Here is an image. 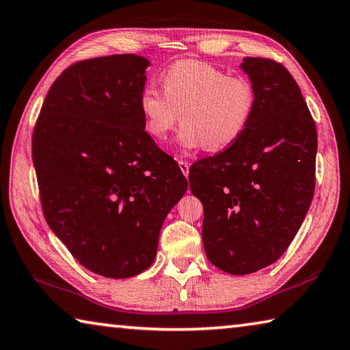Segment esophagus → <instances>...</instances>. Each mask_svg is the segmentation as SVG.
<instances>
[{"mask_svg":"<svg viewBox=\"0 0 350 350\" xmlns=\"http://www.w3.org/2000/svg\"><path fill=\"white\" fill-rule=\"evenodd\" d=\"M178 164H180V169H181L183 174H185V176H189V167H191V164L185 161V159H180Z\"/></svg>","mask_w":350,"mask_h":350,"instance_id":"34e87169","label":"esophagus"}]
</instances>
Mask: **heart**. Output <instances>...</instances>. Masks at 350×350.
Returning <instances> with one entry per match:
<instances>
[{
    "mask_svg": "<svg viewBox=\"0 0 350 350\" xmlns=\"http://www.w3.org/2000/svg\"><path fill=\"white\" fill-rule=\"evenodd\" d=\"M163 92L147 85L139 95L146 132L164 141L180 121L176 144L181 150H226L246 131L256 106L252 83L229 77L198 59H181L161 75Z\"/></svg>",
    "mask_w": 350,
    "mask_h": 350,
    "instance_id": "obj_1",
    "label": "heart"
}]
</instances>
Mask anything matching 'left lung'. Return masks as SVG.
<instances>
[{
	"label": "left lung",
	"instance_id": "1",
	"mask_svg": "<svg viewBox=\"0 0 350 350\" xmlns=\"http://www.w3.org/2000/svg\"><path fill=\"white\" fill-rule=\"evenodd\" d=\"M256 94L252 120L221 153L195 163L189 185L203 203V244L213 266L247 275L289 247L315 191L317 127L283 64L244 58Z\"/></svg>",
	"mask_w": 350,
	"mask_h": 350
}]
</instances>
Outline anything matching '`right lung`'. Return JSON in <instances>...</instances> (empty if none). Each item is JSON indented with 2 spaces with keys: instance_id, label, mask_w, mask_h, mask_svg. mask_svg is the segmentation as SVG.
Returning <instances> with one entry per match:
<instances>
[{
  "instance_id": "obj_1",
  "label": "right lung",
  "mask_w": 350,
  "mask_h": 350,
  "mask_svg": "<svg viewBox=\"0 0 350 350\" xmlns=\"http://www.w3.org/2000/svg\"><path fill=\"white\" fill-rule=\"evenodd\" d=\"M149 64L133 53L72 64L49 89L33 129L46 221L85 269L107 278L152 265L164 218L187 191L175 159L144 131Z\"/></svg>"
}]
</instances>
